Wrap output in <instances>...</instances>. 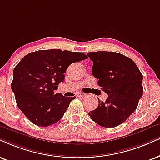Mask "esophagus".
<instances>
[{
    "label": "esophagus",
    "mask_w": 160,
    "mask_h": 160,
    "mask_svg": "<svg viewBox=\"0 0 160 160\" xmlns=\"http://www.w3.org/2000/svg\"><path fill=\"white\" fill-rule=\"evenodd\" d=\"M85 95H86V94H85V93H83V92H79V93H78V94H77V96H78V97H81V98H82V97H84Z\"/></svg>",
    "instance_id": "34e87169"
}]
</instances>
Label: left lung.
<instances>
[{"label":"left lung","mask_w":160,"mask_h":160,"mask_svg":"<svg viewBox=\"0 0 160 160\" xmlns=\"http://www.w3.org/2000/svg\"><path fill=\"white\" fill-rule=\"evenodd\" d=\"M87 56L93 61L92 74L108 94L88 115L102 127L118 126L135 112L142 97V74L131 58L117 52H92Z\"/></svg>","instance_id":"1"}]
</instances>
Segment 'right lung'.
I'll return each instance as SVG.
<instances>
[{"instance_id":"1","label":"right lung","mask_w":160,"mask_h":160,"mask_svg":"<svg viewBox=\"0 0 160 160\" xmlns=\"http://www.w3.org/2000/svg\"><path fill=\"white\" fill-rule=\"evenodd\" d=\"M82 52L40 50L26 54L13 71L11 88L18 108L32 123L46 127L63 117L71 98L54 94L68 66L87 59Z\"/></svg>"}]
</instances>
